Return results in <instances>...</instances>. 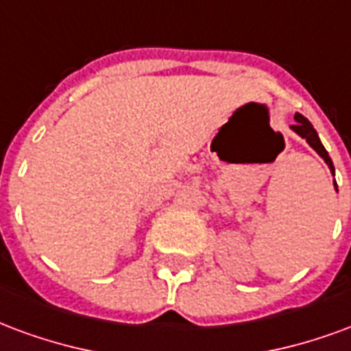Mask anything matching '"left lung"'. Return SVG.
Listing matches in <instances>:
<instances>
[{
    "instance_id": "8db88e82",
    "label": "left lung",
    "mask_w": 351,
    "mask_h": 351,
    "mask_svg": "<svg viewBox=\"0 0 351 351\" xmlns=\"http://www.w3.org/2000/svg\"><path fill=\"white\" fill-rule=\"evenodd\" d=\"M294 121H295V124H292L290 128L294 130L298 136L303 137V139H305V141H307L308 145H311V147H313V149L318 152V154H320V158H324V162L328 163L329 171H331V173H335L333 162H331V158H329L328 150L324 149V145H322L320 137H318V134H316V130L313 128V124L308 123L307 119H305L303 115H300V113H295ZM335 188H337V184H335Z\"/></svg>"
}]
</instances>
